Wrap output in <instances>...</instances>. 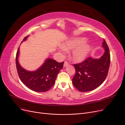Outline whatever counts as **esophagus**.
<instances>
[{
  "label": "esophagus",
  "mask_w": 125,
  "mask_h": 125,
  "mask_svg": "<svg viewBox=\"0 0 125 125\" xmlns=\"http://www.w3.org/2000/svg\"><path fill=\"white\" fill-rule=\"evenodd\" d=\"M69 65V63L68 62H67L66 61H65L64 62V67H66L67 66H68V65Z\"/></svg>",
  "instance_id": "1"
}]
</instances>
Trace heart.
Masks as SVG:
<instances>
[{
    "label": "heart",
    "mask_w": 125,
    "mask_h": 125,
    "mask_svg": "<svg viewBox=\"0 0 125 125\" xmlns=\"http://www.w3.org/2000/svg\"><path fill=\"white\" fill-rule=\"evenodd\" d=\"M87 39L85 38H72L65 42L62 45L63 50L74 48L71 52V57L75 62H81L86 58L91 50V45L84 43Z\"/></svg>",
    "instance_id": "b5f03b06"
}]
</instances>
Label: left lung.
I'll use <instances>...</instances> for the list:
<instances>
[{"label": "left lung", "mask_w": 125, "mask_h": 125, "mask_svg": "<svg viewBox=\"0 0 125 125\" xmlns=\"http://www.w3.org/2000/svg\"><path fill=\"white\" fill-rule=\"evenodd\" d=\"M102 47L105 52L100 58L89 57L81 63L73 64L75 73L73 78V83L79 91H92L100 86L105 80L109 68L110 56L104 39Z\"/></svg>", "instance_id": "obj_1"}]
</instances>
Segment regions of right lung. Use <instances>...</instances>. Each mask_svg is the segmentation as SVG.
Masks as SVG:
<instances>
[{
  "mask_svg": "<svg viewBox=\"0 0 125 125\" xmlns=\"http://www.w3.org/2000/svg\"><path fill=\"white\" fill-rule=\"evenodd\" d=\"M28 36L29 35L26 36L23 41H25ZM19 48L16 54V64L21 81L26 87L32 91L44 92L49 90L55 83L58 74L63 67L64 62L59 63L53 59L48 58L36 70L28 71L24 69L19 62Z\"/></svg>",
  "mask_w": 125,
  "mask_h": 125,
  "instance_id": "right-lung-1",
  "label": "right lung"
}]
</instances>
